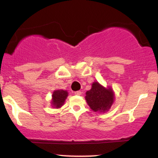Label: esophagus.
I'll list each match as a JSON object with an SVG mask.
<instances>
[{
	"label": "esophagus",
	"instance_id": "34e87169",
	"mask_svg": "<svg viewBox=\"0 0 158 158\" xmlns=\"http://www.w3.org/2000/svg\"><path fill=\"white\" fill-rule=\"evenodd\" d=\"M74 94H75L76 95H79V96H80L81 94V92L80 91V90H77V91H75V92H74Z\"/></svg>",
	"mask_w": 158,
	"mask_h": 158
}]
</instances>
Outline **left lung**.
<instances>
[{
    "mask_svg": "<svg viewBox=\"0 0 158 158\" xmlns=\"http://www.w3.org/2000/svg\"><path fill=\"white\" fill-rule=\"evenodd\" d=\"M85 99L94 111L105 113L114 103V94L111 88H104L98 81H94L91 89L86 92Z\"/></svg>",
    "mask_w": 158,
    "mask_h": 158,
    "instance_id": "left-lung-1",
    "label": "left lung"
}]
</instances>
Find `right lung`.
<instances>
[{"label":"right lung","instance_id":"right-lung-1","mask_svg":"<svg viewBox=\"0 0 158 158\" xmlns=\"http://www.w3.org/2000/svg\"><path fill=\"white\" fill-rule=\"evenodd\" d=\"M68 96L67 90H54L52 95V106L55 108H61L64 105L65 99Z\"/></svg>","mask_w":158,"mask_h":158}]
</instances>
